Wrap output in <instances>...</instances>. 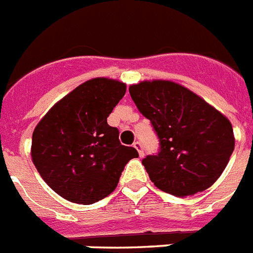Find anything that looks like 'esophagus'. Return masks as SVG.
Returning a JSON list of instances; mask_svg holds the SVG:
<instances>
[{"label":"esophagus","instance_id":"1","mask_svg":"<svg viewBox=\"0 0 253 253\" xmlns=\"http://www.w3.org/2000/svg\"><path fill=\"white\" fill-rule=\"evenodd\" d=\"M133 148L137 150V153H139V157H144V150H143V146H141V144L139 143V141H136V143H133Z\"/></svg>","mask_w":253,"mask_h":253}]
</instances>
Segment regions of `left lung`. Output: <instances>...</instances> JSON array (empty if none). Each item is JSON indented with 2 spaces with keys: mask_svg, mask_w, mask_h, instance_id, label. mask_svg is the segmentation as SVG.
Instances as JSON below:
<instances>
[{
  "mask_svg": "<svg viewBox=\"0 0 253 253\" xmlns=\"http://www.w3.org/2000/svg\"><path fill=\"white\" fill-rule=\"evenodd\" d=\"M128 91L158 135L159 153L143 159L154 185L181 198L209 189L234 150L230 121L172 81H143Z\"/></svg>",
  "mask_w": 253,
  "mask_h": 253,
  "instance_id": "obj_1",
  "label": "left lung"
}]
</instances>
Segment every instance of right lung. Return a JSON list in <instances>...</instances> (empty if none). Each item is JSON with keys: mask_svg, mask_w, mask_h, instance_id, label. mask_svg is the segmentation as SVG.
<instances>
[{"mask_svg": "<svg viewBox=\"0 0 253 253\" xmlns=\"http://www.w3.org/2000/svg\"><path fill=\"white\" fill-rule=\"evenodd\" d=\"M126 84L97 77L76 87L44 114L32 136L33 165L44 182L69 202L92 205L113 192L137 150L120 143L107 118Z\"/></svg>", "mask_w": 253, "mask_h": 253, "instance_id": "obj_1", "label": "right lung"}]
</instances>
